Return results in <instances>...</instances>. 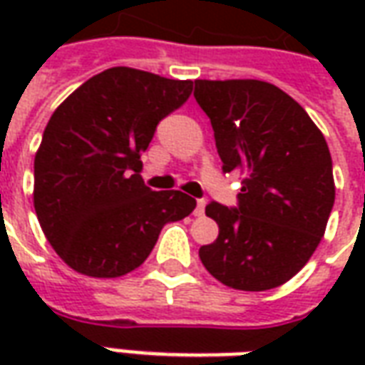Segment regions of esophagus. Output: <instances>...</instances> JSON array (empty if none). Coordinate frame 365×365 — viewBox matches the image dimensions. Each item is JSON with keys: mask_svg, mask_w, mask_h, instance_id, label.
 I'll return each instance as SVG.
<instances>
[{"mask_svg": "<svg viewBox=\"0 0 365 365\" xmlns=\"http://www.w3.org/2000/svg\"><path fill=\"white\" fill-rule=\"evenodd\" d=\"M205 205H207L205 199H197V207H195L193 215H195V217H201V215L205 213Z\"/></svg>", "mask_w": 365, "mask_h": 365, "instance_id": "1", "label": "esophagus"}]
</instances>
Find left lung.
I'll return each mask as SVG.
<instances>
[{"mask_svg": "<svg viewBox=\"0 0 365 365\" xmlns=\"http://www.w3.org/2000/svg\"><path fill=\"white\" fill-rule=\"evenodd\" d=\"M193 97L211 120L222 172L246 175L237 207H205L219 237L199 258L232 289H274L305 266L327 229L334 205L327 140L274 83L195 80Z\"/></svg>", "mask_w": 365, "mask_h": 365, "instance_id": "obj_1", "label": "left lung"}]
</instances>
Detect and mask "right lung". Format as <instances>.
<instances>
[{"mask_svg":"<svg viewBox=\"0 0 365 365\" xmlns=\"http://www.w3.org/2000/svg\"><path fill=\"white\" fill-rule=\"evenodd\" d=\"M191 90V80L117 66L52 113L35 156L33 197L43 232L70 268L91 277L128 274L164 225L195 209L187 193L152 191L140 178V154L158 123Z\"/></svg>","mask_w":365,"mask_h":365,"instance_id":"obj_1","label":"right lung"}]
</instances>
